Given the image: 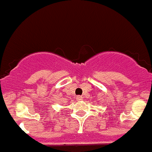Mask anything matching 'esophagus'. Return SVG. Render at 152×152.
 <instances>
[{
	"label": "esophagus",
	"mask_w": 152,
	"mask_h": 152,
	"mask_svg": "<svg viewBox=\"0 0 152 152\" xmlns=\"http://www.w3.org/2000/svg\"><path fill=\"white\" fill-rule=\"evenodd\" d=\"M77 100H79V101H80V100H83V98L82 96H77Z\"/></svg>",
	"instance_id": "esophagus-1"
}]
</instances>
